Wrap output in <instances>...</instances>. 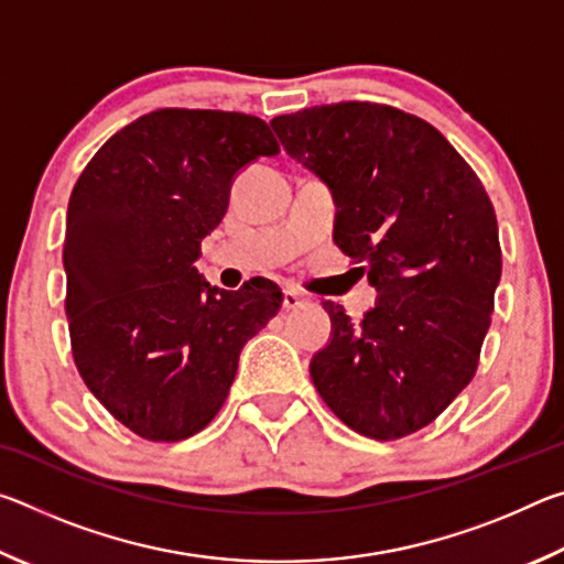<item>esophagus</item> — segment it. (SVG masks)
Returning a JSON list of instances; mask_svg holds the SVG:
<instances>
[{
    "mask_svg": "<svg viewBox=\"0 0 564 564\" xmlns=\"http://www.w3.org/2000/svg\"><path fill=\"white\" fill-rule=\"evenodd\" d=\"M305 305H311V299L305 293L295 291V289L283 291V308L285 311H299V308H305Z\"/></svg>",
    "mask_w": 564,
    "mask_h": 564,
    "instance_id": "esophagus-1",
    "label": "esophagus"
}]
</instances>
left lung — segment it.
I'll return each instance as SVG.
<instances>
[{"label": "left lung", "instance_id": "8db88e82", "mask_svg": "<svg viewBox=\"0 0 564 564\" xmlns=\"http://www.w3.org/2000/svg\"><path fill=\"white\" fill-rule=\"evenodd\" d=\"M285 154L336 198L333 241L378 291L362 321L326 301L313 386L352 431L398 441L470 383L502 273L488 194L441 131L393 107L340 101L271 121Z\"/></svg>", "mask_w": 564, "mask_h": 564}]
</instances>
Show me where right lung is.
<instances>
[{
	"label": "right lung",
	"instance_id": "add662e5",
	"mask_svg": "<svg viewBox=\"0 0 564 564\" xmlns=\"http://www.w3.org/2000/svg\"><path fill=\"white\" fill-rule=\"evenodd\" d=\"M279 151L248 113L159 109L113 133L76 181L64 236L74 362L147 441L204 431L243 346L281 308L269 279L224 291L194 265L238 171Z\"/></svg>",
	"mask_w": 564,
	"mask_h": 564
}]
</instances>
